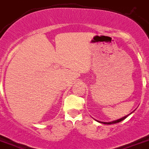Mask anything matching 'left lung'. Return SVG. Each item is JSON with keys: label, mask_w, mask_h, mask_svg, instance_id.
<instances>
[{"label": "left lung", "mask_w": 149, "mask_h": 149, "mask_svg": "<svg viewBox=\"0 0 149 149\" xmlns=\"http://www.w3.org/2000/svg\"><path fill=\"white\" fill-rule=\"evenodd\" d=\"M131 113H130V114H131ZM130 114L127 115V116H124V117L121 118V119H118V120H115V121H113V122H100V121H97V120H96V121H97V122H100V123L105 124V125H112V124H116V123H118V122H122V121H123L124 119H126V118L127 117V116H129Z\"/></svg>", "instance_id": "1"}]
</instances>
